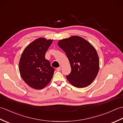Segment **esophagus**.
<instances>
[{
    "label": "esophagus",
    "mask_w": 123,
    "mask_h": 123,
    "mask_svg": "<svg viewBox=\"0 0 123 123\" xmlns=\"http://www.w3.org/2000/svg\"><path fill=\"white\" fill-rule=\"evenodd\" d=\"M61 67H59V68H56V71H61Z\"/></svg>",
    "instance_id": "34e87169"
}]
</instances>
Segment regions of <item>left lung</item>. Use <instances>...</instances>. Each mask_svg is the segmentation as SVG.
Returning <instances> with one entry per match:
<instances>
[{
    "instance_id": "obj_1",
    "label": "left lung",
    "mask_w": 123,
    "mask_h": 123,
    "mask_svg": "<svg viewBox=\"0 0 123 123\" xmlns=\"http://www.w3.org/2000/svg\"><path fill=\"white\" fill-rule=\"evenodd\" d=\"M57 44L66 53L71 68L70 74L66 75L69 82L80 88L90 85L99 69V57L95 49L78 36L61 40Z\"/></svg>"
}]
</instances>
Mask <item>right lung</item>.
Segmentation results:
<instances>
[{
	"label": "right lung",
	"mask_w": 123,
	"mask_h": 123,
	"mask_svg": "<svg viewBox=\"0 0 123 123\" xmlns=\"http://www.w3.org/2000/svg\"><path fill=\"white\" fill-rule=\"evenodd\" d=\"M53 40L39 38L30 44L20 57L19 70L23 80L31 88L42 89L50 82L54 68L45 57Z\"/></svg>",
	"instance_id": "add662e5"
}]
</instances>
